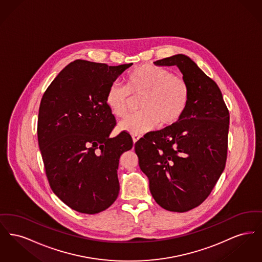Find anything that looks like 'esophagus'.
I'll use <instances>...</instances> for the list:
<instances>
[{
  "mask_svg": "<svg viewBox=\"0 0 262 262\" xmlns=\"http://www.w3.org/2000/svg\"><path fill=\"white\" fill-rule=\"evenodd\" d=\"M140 136H137V135H134L133 136V141H134V143H136V142H137V140L140 138Z\"/></svg>",
  "mask_w": 262,
  "mask_h": 262,
  "instance_id": "obj_1",
  "label": "esophagus"
}]
</instances>
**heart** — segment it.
Instances as JSON below:
<instances>
[{
  "mask_svg": "<svg viewBox=\"0 0 262 262\" xmlns=\"http://www.w3.org/2000/svg\"><path fill=\"white\" fill-rule=\"evenodd\" d=\"M139 98L137 115L121 122L119 128L130 135H143L162 126L174 125L188 107L190 90L181 75L153 64H142L125 77V88L114 83L106 94V104L116 118L128 112L132 98Z\"/></svg>",
  "mask_w": 262,
  "mask_h": 262,
  "instance_id": "heart-1",
  "label": "heart"
}]
</instances>
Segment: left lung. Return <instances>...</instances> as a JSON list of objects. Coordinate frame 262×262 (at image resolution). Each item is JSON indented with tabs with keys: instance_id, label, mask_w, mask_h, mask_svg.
<instances>
[{
	"instance_id": "obj_1",
	"label": "left lung",
	"mask_w": 262,
	"mask_h": 262,
	"mask_svg": "<svg viewBox=\"0 0 262 262\" xmlns=\"http://www.w3.org/2000/svg\"><path fill=\"white\" fill-rule=\"evenodd\" d=\"M154 64L179 68L189 86V103L176 125L147 134L135 150L155 201L166 210L187 212L207 199L224 171L229 111L216 82L186 55Z\"/></svg>"
}]
</instances>
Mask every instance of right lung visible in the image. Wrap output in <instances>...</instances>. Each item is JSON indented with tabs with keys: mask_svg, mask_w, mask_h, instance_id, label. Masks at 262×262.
<instances>
[{
	"mask_svg": "<svg viewBox=\"0 0 262 262\" xmlns=\"http://www.w3.org/2000/svg\"><path fill=\"white\" fill-rule=\"evenodd\" d=\"M133 63L76 60L55 77L38 114V144L54 193L75 211L96 214L117 200L121 155L133 147L123 132L110 137L116 119L106 94Z\"/></svg>",
	"mask_w": 262,
	"mask_h": 262,
	"instance_id": "obj_1",
	"label": "right lung"
}]
</instances>
